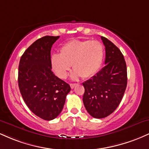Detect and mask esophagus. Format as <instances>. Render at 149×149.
<instances>
[{"label":"esophagus","instance_id":"obj_1","mask_svg":"<svg viewBox=\"0 0 149 149\" xmlns=\"http://www.w3.org/2000/svg\"><path fill=\"white\" fill-rule=\"evenodd\" d=\"M76 85H77L76 83H71V84H70V86H71V89H73V88H75V86H76Z\"/></svg>","mask_w":149,"mask_h":149}]
</instances>
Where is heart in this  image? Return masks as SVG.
<instances>
[{
	"label": "heart",
	"mask_w": 149,
	"mask_h": 149,
	"mask_svg": "<svg viewBox=\"0 0 149 149\" xmlns=\"http://www.w3.org/2000/svg\"><path fill=\"white\" fill-rule=\"evenodd\" d=\"M104 55V47L98 40H73L60 48V54H53L51 64L53 71L61 78H65L71 69L73 80L95 76L102 66Z\"/></svg>",
	"instance_id": "b5f03b06"
}]
</instances>
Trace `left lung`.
I'll use <instances>...</instances> for the list:
<instances>
[{"instance_id": "1", "label": "left lung", "mask_w": 149, "mask_h": 149, "mask_svg": "<svg viewBox=\"0 0 149 149\" xmlns=\"http://www.w3.org/2000/svg\"><path fill=\"white\" fill-rule=\"evenodd\" d=\"M105 46V66L83 83V101L87 111L95 118H103L117 109L127 87V66L122 52L116 46L101 36Z\"/></svg>"}]
</instances>
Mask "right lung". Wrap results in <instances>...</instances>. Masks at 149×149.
I'll use <instances>...</instances> for the list:
<instances>
[{
  "instance_id": "1",
  "label": "right lung",
  "mask_w": 149,
  "mask_h": 149,
  "mask_svg": "<svg viewBox=\"0 0 149 149\" xmlns=\"http://www.w3.org/2000/svg\"><path fill=\"white\" fill-rule=\"evenodd\" d=\"M59 36L38 39L22 54L18 84L24 101L35 115L51 120L59 115L71 90L70 85L52 71L50 51Z\"/></svg>"
}]
</instances>
